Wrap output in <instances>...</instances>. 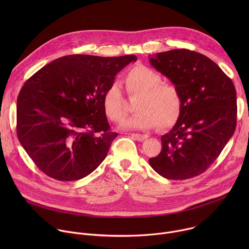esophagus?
I'll return each mask as SVG.
<instances>
[{
    "instance_id": "1",
    "label": "esophagus",
    "mask_w": 249,
    "mask_h": 249,
    "mask_svg": "<svg viewBox=\"0 0 249 249\" xmlns=\"http://www.w3.org/2000/svg\"><path fill=\"white\" fill-rule=\"evenodd\" d=\"M135 140H137V141H139V142H143V141H145L149 136L148 135H146V134H132L131 135Z\"/></svg>"
}]
</instances>
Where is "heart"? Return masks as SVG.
<instances>
[{"label":"heart","instance_id":"obj_1","mask_svg":"<svg viewBox=\"0 0 249 249\" xmlns=\"http://www.w3.org/2000/svg\"><path fill=\"white\" fill-rule=\"evenodd\" d=\"M124 84L131 96H138L136 114L121 124L123 130H147L173 126L182 111L181 95L173 85L162 83L161 76L155 70L138 65L128 71ZM104 114L113 122H120L126 115L125 101L117 85H111L102 95Z\"/></svg>","mask_w":249,"mask_h":249}]
</instances>
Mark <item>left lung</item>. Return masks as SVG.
<instances>
[{"instance_id": "8db88e82", "label": "left lung", "mask_w": 249, "mask_h": 249, "mask_svg": "<svg viewBox=\"0 0 249 249\" xmlns=\"http://www.w3.org/2000/svg\"><path fill=\"white\" fill-rule=\"evenodd\" d=\"M149 57L151 65L168 78L182 98L179 119L161 136L162 149L149 163L164 178H192L214 162L234 133V86L203 54L174 49Z\"/></svg>"}]
</instances>
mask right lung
<instances>
[{
	"label": "right lung",
	"mask_w": 249,
	"mask_h": 249,
	"mask_svg": "<svg viewBox=\"0 0 249 249\" xmlns=\"http://www.w3.org/2000/svg\"><path fill=\"white\" fill-rule=\"evenodd\" d=\"M135 55H69L30 77L17 101V133L22 148L46 175L75 181L107 156L117 133L102 108V95Z\"/></svg>",
	"instance_id": "right-lung-1"
}]
</instances>
